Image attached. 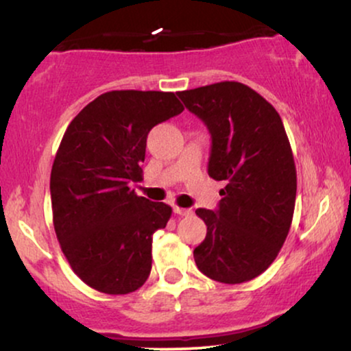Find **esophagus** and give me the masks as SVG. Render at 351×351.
<instances>
[{
	"label": "esophagus",
	"mask_w": 351,
	"mask_h": 351,
	"mask_svg": "<svg viewBox=\"0 0 351 351\" xmlns=\"http://www.w3.org/2000/svg\"><path fill=\"white\" fill-rule=\"evenodd\" d=\"M173 212H175L176 215H189L191 208H183V207H178V206H173Z\"/></svg>",
	"instance_id": "34e87169"
}]
</instances>
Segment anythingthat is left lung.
<instances>
[{
	"instance_id": "1",
	"label": "left lung",
	"mask_w": 351,
	"mask_h": 351,
	"mask_svg": "<svg viewBox=\"0 0 351 351\" xmlns=\"http://www.w3.org/2000/svg\"><path fill=\"white\" fill-rule=\"evenodd\" d=\"M178 97L210 132L208 176L225 181L219 208L196 210L207 234L194 261L215 282H250L274 263L293 219L296 168L282 118L241 82L210 84Z\"/></svg>"
}]
</instances>
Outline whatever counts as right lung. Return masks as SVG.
Wrapping results in <instances>:
<instances>
[{"instance_id": "right-lung-1", "label": "right lung", "mask_w": 351, "mask_h": 351, "mask_svg": "<svg viewBox=\"0 0 351 351\" xmlns=\"http://www.w3.org/2000/svg\"><path fill=\"white\" fill-rule=\"evenodd\" d=\"M173 92L112 90L69 123L50 176L53 225L61 251L84 283L126 295L147 280L152 237L171 207L137 196L147 134L183 112Z\"/></svg>"}]
</instances>
